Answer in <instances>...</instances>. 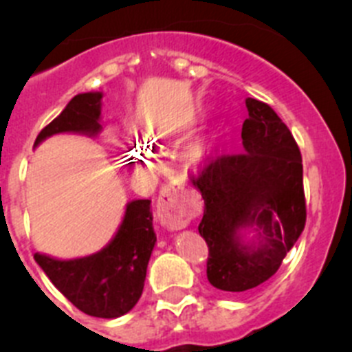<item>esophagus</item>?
Listing matches in <instances>:
<instances>
[{
    "instance_id": "34e87169",
    "label": "esophagus",
    "mask_w": 352,
    "mask_h": 352,
    "mask_svg": "<svg viewBox=\"0 0 352 352\" xmlns=\"http://www.w3.org/2000/svg\"><path fill=\"white\" fill-rule=\"evenodd\" d=\"M156 208L161 226H165L170 231L187 228L192 217L196 215V201L192 196L187 195L182 187L173 186V184L161 187Z\"/></svg>"
}]
</instances>
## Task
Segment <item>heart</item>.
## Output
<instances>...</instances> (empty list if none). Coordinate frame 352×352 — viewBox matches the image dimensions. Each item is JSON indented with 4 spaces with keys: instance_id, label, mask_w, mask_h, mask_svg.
<instances>
[{
    "instance_id": "b5f03b06",
    "label": "heart",
    "mask_w": 352,
    "mask_h": 352,
    "mask_svg": "<svg viewBox=\"0 0 352 352\" xmlns=\"http://www.w3.org/2000/svg\"><path fill=\"white\" fill-rule=\"evenodd\" d=\"M144 142H146V146H149V149H156V147H161V137L153 133V131H149V133L144 135ZM210 153H212L210 144H198L192 149V161L195 163H203L208 157ZM140 156H144V153H140Z\"/></svg>"
}]
</instances>
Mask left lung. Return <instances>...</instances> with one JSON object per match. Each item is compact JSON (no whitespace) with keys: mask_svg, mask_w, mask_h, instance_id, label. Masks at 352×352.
<instances>
[{"mask_svg":"<svg viewBox=\"0 0 352 352\" xmlns=\"http://www.w3.org/2000/svg\"><path fill=\"white\" fill-rule=\"evenodd\" d=\"M245 104L243 153L208 161L191 179L205 199L198 231L210 252L206 276L224 292L267 281L305 226L297 142L267 104L250 97ZM246 230L254 232L250 240Z\"/></svg>","mask_w":352,"mask_h":352,"instance_id":"8db88e82","label":"left lung"}]
</instances>
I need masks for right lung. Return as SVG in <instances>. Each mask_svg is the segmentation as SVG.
<instances>
[{
  "mask_svg": "<svg viewBox=\"0 0 352 352\" xmlns=\"http://www.w3.org/2000/svg\"><path fill=\"white\" fill-rule=\"evenodd\" d=\"M100 109V91L76 95L39 131L34 147L57 133L98 135L102 130ZM154 245L151 199H133L126 203L116 234L100 252L71 261L34 254V261L78 309L88 316L111 320L126 314L139 302Z\"/></svg>",
  "mask_w": 352,
  "mask_h": 352,
  "instance_id": "1",
  "label": "right lung"
}]
</instances>
